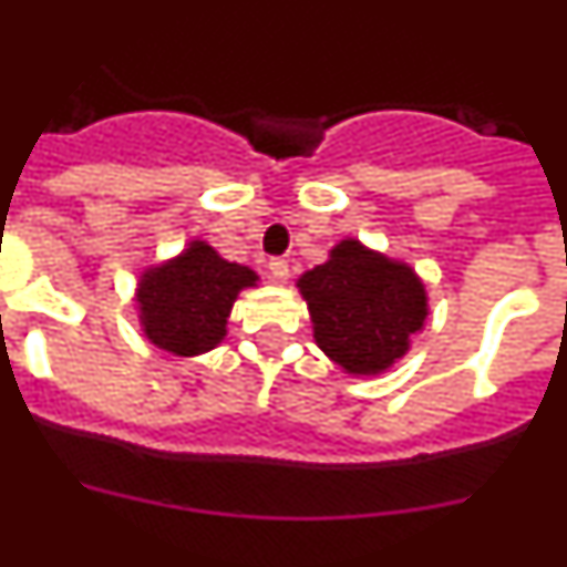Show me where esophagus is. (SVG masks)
Returning a JSON list of instances; mask_svg holds the SVG:
<instances>
[{"instance_id": "esophagus-1", "label": "esophagus", "mask_w": 567, "mask_h": 567, "mask_svg": "<svg viewBox=\"0 0 567 567\" xmlns=\"http://www.w3.org/2000/svg\"><path fill=\"white\" fill-rule=\"evenodd\" d=\"M268 270H270V279L274 282H288V276H291V270H288V261L285 259H270L268 261Z\"/></svg>"}]
</instances>
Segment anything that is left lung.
I'll return each mask as SVG.
<instances>
[{
	"mask_svg": "<svg viewBox=\"0 0 567 567\" xmlns=\"http://www.w3.org/2000/svg\"><path fill=\"white\" fill-rule=\"evenodd\" d=\"M313 340L346 374H380L409 351L426 322V288L406 261L342 239L328 261L297 279Z\"/></svg>",
	"mask_w": 567,
	"mask_h": 567,
	"instance_id": "obj_1",
	"label": "left lung"
}]
</instances>
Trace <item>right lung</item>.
Listing matches in <instances>:
<instances>
[{"label":"right lung","instance_id":"obj_1","mask_svg":"<svg viewBox=\"0 0 567 567\" xmlns=\"http://www.w3.org/2000/svg\"><path fill=\"white\" fill-rule=\"evenodd\" d=\"M259 276L227 261L207 241H189L175 259L144 270L137 282V311L146 340L175 357L216 349L227 334V317L245 288Z\"/></svg>","mask_w":567,"mask_h":567}]
</instances>
